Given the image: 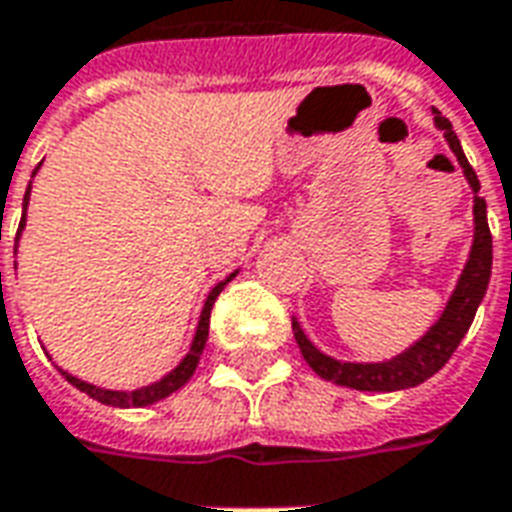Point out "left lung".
<instances>
[{
  "label": "left lung",
  "instance_id": "1",
  "mask_svg": "<svg viewBox=\"0 0 512 512\" xmlns=\"http://www.w3.org/2000/svg\"><path fill=\"white\" fill-rule=\"evenodd\" d=\"M436 112V126L444 131L447 142H450L452 153L458 156V164L463 167V175L469 180V186L477 194L480 191V180L469 167V161L463 156L461 142L452 131L450 120ZM491 260H494V249H491V230H488V219H485V200L474 197V244L469 263L463 268L458 288L447 301V310L441 312L436 326H430V332L414 343L408 351H403L389 362H378V365H354V362H337L332 356L321 354L315 345L307 340V334L301 332V326L293 321V337L301 348V356L307 359V365L326 381L337 386H351L359 392H397V389H408V386L422 384L425 378L436 376L441 367L447 365V359L455 354V348L461 345L463 334L469 332L474 321V312L483 301L485 290H488V279H491Z\"/></svg>",
  "mask_w": 512,
  "mask_h": 512
}]
</instances>
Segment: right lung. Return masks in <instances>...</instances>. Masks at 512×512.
Segmentation results:
<instances>
[{
	"mask_svg": "<svg viewBox=\"0 0 512 512\" xmlns=\"http://www.w3.org/2000/svg\"><path fill=\"white\" fill-rule=\"evenodd\" d=\"M27 202H29V189L27 194H24V211H27ZM21 227H24V216H21ZM235 274H230V277L224 279V282H219L216 288L211 290V296H208V301H205V307H202V315H200V326H197V334H194V343H191V351L186 354V359L180 362L169 376H164L161 381H156V384L150 386H142V389H134V392H112V389H101V386H93L87 384V381H82V378H73L68 376V373H62V376L68 378L76 389H82L84 395H90L93 400H98V403H104V406H117V408H139V406H150V403H156V400H164L167 395H172V392H178L180 386L186 384L191 376H194V370H197V365H200V356H202V348H205V340H208V329H211V310H213V301H216V296L222 293V288L233 279Z\"/></svg>",
	"mask_w": 512,
	"mask_h": 512,
	"instance_id": "obj_1",
	"label": "right lung"
}]
</instances>
